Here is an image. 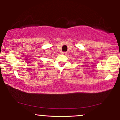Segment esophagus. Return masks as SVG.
<instances>
[{
    "label": "esophagus",
    "instance_id": "esophagus-1",
    "mask_svg": "<svg viewBox=\"0 0 120 120\" xmlns=\"http://www.w3.org/2000/svg\"><path fill=\"white\" fill-rule=\"evenodd\" d=\"M62 55H66L67 54V52H62Z\"/></svg>",
    "mask_w": 120,
    "mask_h": 120
}]
</instances>
